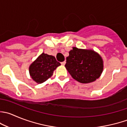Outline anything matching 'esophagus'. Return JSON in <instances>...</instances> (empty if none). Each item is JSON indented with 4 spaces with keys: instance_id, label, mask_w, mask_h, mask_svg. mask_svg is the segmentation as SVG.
Instances as JSON below:
<instances>
[{
    "instance_id": "1",
    "label": "esophagus",
    "mask_w": 127,
    "mask_h": 127,
    "mask_svg": "<svg viewBox=\"0 0 127 127\" xmlns=\"http://www.w3.org/2000/svg\"><path fill=\"white\" fill-rule=\"evenodd\" d=\"M61 65H63V66H64L65 64H66V61H63V62H61Z\"/></svg>"
}]
</instances>
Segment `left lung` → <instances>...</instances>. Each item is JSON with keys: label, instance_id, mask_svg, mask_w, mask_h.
<instances>
[{"label": "left lung", "instance_id": "1", "mask_svg": "<svg viewBox=\"0 0 127 127\" xmlns=\"http://www.w3.org/2000/svg\"><path fill=\"white\" fill-rule=\"evenodd\" d=\"M69 54L65 67L72 78L86 84L94 82L100 77L104 64L101 56L97 53L92 50L73 47Z\"/></svg>", "mask_w": 127, "mask_h": 127}]
</instances>
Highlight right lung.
I'll list each match as a JSON object with an SVG mask.
<instances>
[{
	"label": "right lung",
	"mask_w": 127,
	"mask_h": 127,
	"mask_svg": "<svg viewBox=\"0 0 127 127\" xmlns=\"http://www.w3.org/2000/svg\"><path fill=\"white\" fill-rule=\"evenodd\" d=\"M60 65L55 56L43 53L30 66V75L36 83H43L52 76L53 71Z\"/></svg>",
	"instance_id": "obj_1"
}]
</instances>
